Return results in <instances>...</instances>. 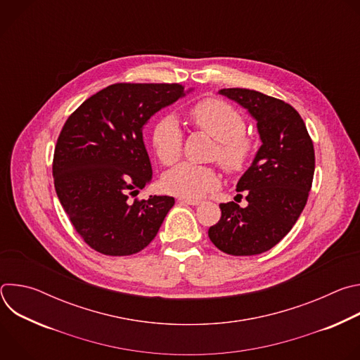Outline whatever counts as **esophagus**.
I'll return each instance as SVG.
<instances>
[{"instance_id":"obj_1","label":"esophagus","mask_w":360,"mask_h":360,"mask_svg":"<svg viewBox=\"0 0 360 360\" xmlns=\"http://www.w3.org/2000/svg\"><path fill=\"white\" fill-rule=\"evenodd\" d=\"M178 200H179L181 203L192 205V207H196V205H199V203H200V200H199V199H191V198H184V196H179V198H178Z\"/></svg>"}]
</instances>
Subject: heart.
I'll return each instance as SVG.
<instances>
[{
    "mask_svg": "<svg viewBox=\"0 0 360 360\" xmlns=\"http://www.w3.org/2000/svg\"><path fill=\"white\" fill-rule=\"evenodd\" d=\"M192 122L218 141L215 157L229 172H239L248 164L253 143L243 134L246 128L242 114L218 98L202 99L191 108ZM182 129L175 115L160 117L150 129V145L162 165L175 164L182 150ZM164 191L184 198H199L219 184L215 169L193 164H181L162 178Z\"/></svg>",
    "mask_w": 360,
    "mask_h": 360,
    "instance_id": "obj_1",
    "label": "heart"
}]
</instances>
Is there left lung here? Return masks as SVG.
Wrapping results in <instances>:
<instances>
[{
    "instance_id": "obj_1",
    "label": "left lung",
    "mask_w": 360,
    "mask_h": 360,
    "mask_svg": "<svg viewBox=\"0 0 360 360\" xmlns=\"http://www.w3.org/2000/svg\"><path fill=\"white\" fill-rule=\"evenodd\" d=\"M219 94L256 121L262 145L236 184L238 192L246 191L248 207L221 203V219L208 236L228 255H259L288 235L304 208L315 174L314 143L286 102L246 88H224Z\"/></svg>"
}]
</instances>
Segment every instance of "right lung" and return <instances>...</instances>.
Instances as JSON below:
<instances>
[{"label":"right lung","instance_id":"obj_1","mask_svg":"<svg viewBox=\"0 0 360 360\" xmlns=\"http://www.w3.org/2000/svg\"><path fill=\"white\" fill-rule=\"evenodd\" d=\"M179 84H114L89 96L67 120L54 152L58 199L96 252L134 255L157 236L172 196L129 202L152 181L142 131L149 118L189 94Z\"/></svg>","mask_w":360,"mask_h":360}]
</instances>
